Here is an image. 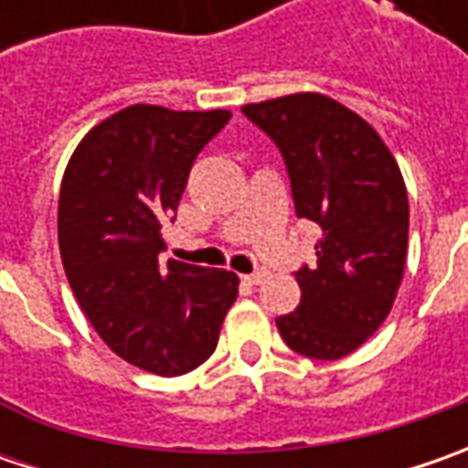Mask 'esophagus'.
I'll list each match as a JSON object with an SVG mask.
<instances>
[{
    "mask_svg": "<svg viewBox=\"0 0 468 468\" xmlns=\"http://www.w3.org/2000/svg\"><path fill=\"white\" fill-rule=\"evenodd\" d=\"M244 283H250V286H258L265 281V271H255V273H244L242 276Z\"/></svg>",
    "mask_w": 468,
    "mask_h": 468,
    "instance_id": "esophagus-1",
    "label": "esophagus"
}]
</instances>
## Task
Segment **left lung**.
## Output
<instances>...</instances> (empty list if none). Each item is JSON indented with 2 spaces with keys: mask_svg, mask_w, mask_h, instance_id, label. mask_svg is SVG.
<instances>
[{
  "mask_svg": "<svg viewBox=\"0 0 468 468\" xmlns=\"http://www.w3.org/2000/svg\"><path fill=\"white\" fill-rule=\"evenodd\" d=\"M242 112L283 155L297 218L323 229L317 262L294 273L299 307L276 317L281 338L302 356L341 359L383 325L404 279V176L367 122L328 96L297 93Z\"/></svg>",
  "mask_w": 468,
  "mask_h": 468,
  "instance_id": "8db88e82",
  "label": "left lung"
}]
</instances>
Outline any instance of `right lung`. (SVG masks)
Returning <instances> with one entry per match:
<instances>
[{
    "label": "right lung",
    "instance_id": "right-lung-1",
    "mask_svg": "<svg viewBox=\"0 0 468 468\" xmlns=\"http://www.w3.org/2000/svg\"><path fill=\"white\" fill-rule=\"evenodd\" d=\"M229 119L137 103L82 137L64 171L59 252L75 299L109 349L164 378L206 362L237 299L229 271L158 261L189 169Z\"/></svg>",
    "mask_w": 468,
    "mask_h": 468
}]
</instances>
